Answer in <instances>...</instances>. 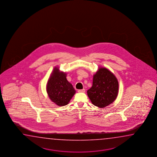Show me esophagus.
Wrapping results in <instances>:
<instances>
[{
    "mask_svg": "<svg viewBox=\"0 0 157 157\" xmlns=\"http://www.w3.org/2000/svg\"><path fill=\"white\" fill-rule=\"evenodd\" d=\"M78 92H85V89H81V90H78Z\"/></svg>",
    "mask_w": 157,
    "mask_h": 157,
    "instance_id": "esophagus-1",
    "label": "esophagus"
}]
</instances>
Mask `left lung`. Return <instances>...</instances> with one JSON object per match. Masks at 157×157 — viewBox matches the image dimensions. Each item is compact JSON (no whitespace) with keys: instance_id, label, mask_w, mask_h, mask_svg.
<instances>
[{"instance_id":"left-lung-1","label":"left lung","mask_w":157,"mask_h":157,"mask_svg":"<svg viewBox=\"0 0 157 157\" xmlns=\"http://www.w3.org/2000/svg\"><path fill=\"white\" fill-rule=\"evenodd\" d=\"M118 90L117 77L107 68L100 67L94 75L92 87L87 93L92 104L101 108L115 101Z\"/></svg>"}]
</instances>
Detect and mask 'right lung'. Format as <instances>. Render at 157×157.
Here are the masks:
<instances>
[{
	"label": "right lung",
	"mask_w": 157,
	"mask_h": 157,
	"mask_svg": "<svg viewBox=\"0 0 157 157\" xmlns=\"http://www.w3.org/2000/svg\"><path fill=\"white\" fill-rule=\"evenodd\" d=\"M66 75L59 71V68L55 67L47 84V92L49 98L60 106L67 105L76 92L67 80Z\"/></svg>",
	"instance_id": "add662e5"
}]
</instances>
